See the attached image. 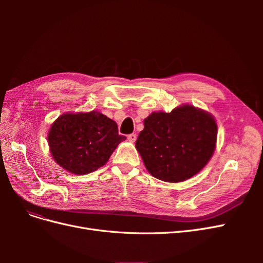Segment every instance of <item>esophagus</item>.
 Returning <instances> with one entry per match:
<instances>
[{"mask_svg":"<svg viewBox=\"0 0 263 263\" xmlns=\"http://www.w3.org/2000/svg\"><path fill=\"white\" fill-rule=\"evenodd\" d=\"M128 140L130 141V142H135L136 141V139H137V135L136 134H130V135H128Z\"/></svg>","mask_w":263,"mask_h":263,"instance_id":"obj_1","label":"esophagus"}]
</instances>
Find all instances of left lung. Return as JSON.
Wrapping results in <instances>:
<instances>
[{
	"mask_svg": "<svg viewBox=\"0 0 263 263\" xmlns=\"http://www.w3.org/2000/svg\"><path fill=\"white\" fill-rule=\"evenodd\" d=\"M216 138L214 117L185 104L170 113H151L144 121L136 148L151 176L176 183L192 178L208 164Z\"/></svg>",
	"mask_w": 263,
	"mask_h": 263,
	"instance_id": "left-lung-1",
	"label": "left lung"
}]
</instances>
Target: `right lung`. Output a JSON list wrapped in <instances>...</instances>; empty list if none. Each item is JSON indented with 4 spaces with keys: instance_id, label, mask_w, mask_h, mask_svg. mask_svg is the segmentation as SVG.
<instances>
[{
    "instance_id": "1",
    "label": "right lung",
    "mask_w": 263,
    "mask_h": 263,
    "mask_svg": "<svg viewBox=\"0 0 263 263\" xmlns=\"http://www.w3.org/2000/svg\"><path fill=\"white\" fill-rule=\"evenodd\" d=\"M117 124L97 110L66 113L52 123L48 144L53 160L73 174H86L104 165L119 142Z\"/></svg>"
}]
</instances>
